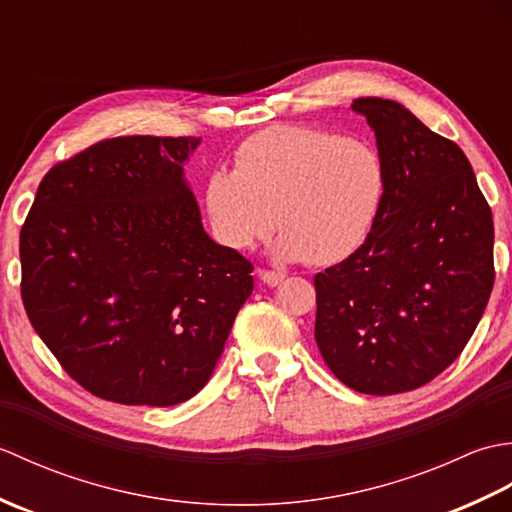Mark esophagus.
<instances>
[{
  "label": "esophagus",
  "instance_id": "obj_1",
  "mask_svg": "<svg viewBox=\"0 0 512 512\" xmlns=\"http://www.w3.org/2000/svg\"><path fill=\"white\" fill-rule=\"evenodd\" d=\"M259 279H262L266 286H279L281 281L286 279V275L284 273H275V270H259Z\"/></svg>",
  "mask_w": 512,
  "mask_h": 512
}]
</instances>
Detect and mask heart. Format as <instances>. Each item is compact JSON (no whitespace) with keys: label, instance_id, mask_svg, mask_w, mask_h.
Returning <instances> with one entry per match:
<instances>
[{"label":"heart","instance_id":"heart-1","mask_svg":"<svg viewBox=\"0 0 512 512\" xmlns=\"http://www.w3.org/2000/svg\"><path fill=\"white\" fill-rule=\"evenodd\" d=\"M385 193V162L367 140L275 125L237 149L233 173H213L204 211L228 248H253L277 224V259L330 266L363 246Z\"/></svg>","mask_w":512,"mask_h":512}]
</instances>
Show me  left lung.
<instances>
[{
	"instance_id": "left-lung-1",
	"label": "left lung",
	"mask_w": 512,
	"mask_h": 512,
	"mask_svg": "<svg viewBox=\"0 0 512 512\" xmlns=\"http://www.w3.org/2000/svg\"><path fill=\"white\" fill-rule=\"evenodd\" d=\"M385 162L387 193L365 244L314 277V339L361 394L416 389L469 343L491 297L493 215L464 151L405 105L352 103Z\"/></svg>"
}]
</instances>
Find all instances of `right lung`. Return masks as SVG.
Here are the masks:
<instances>
[{
  "mask_svg": "<svg viewBox=\"0 0 512 512\" xmlns=\"http://www.w3.org/2000/svg\"><path fill=\"white\" fill-rule=\"evenodd\" d=\"M202 138L121 136L59 162L19 237L32 328L76 383L171 407L209 383L253 266L204 231L184 178Z\"/></svg>",
  "mask_w": 512,
  "mask_h": 512,
  "instance_id": "1",
  "label": "right lung"
}]
</instances>
